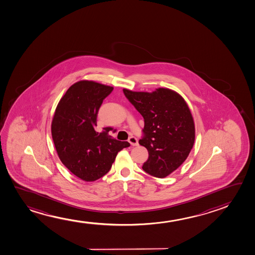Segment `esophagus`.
<instances>
[{
    "label": "esophagus",
    "mask_w": 255,
    "mask_h": 255,
    "mask_svg": "<svg viewBox=\"0 0 255 255\" xmlns=\"http://www.w3.org/2000/svg\"><path fill=\"white\" fill-rule=\"evenodd\" d=\"M128 141H129V143L131 144L132 146H138V145H139V143H138V140H137L136 138L134 136L129 137Z\"/></svg>",
    "instance_id": "obj_1"
}]
</instances>
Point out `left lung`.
Here are the masks:
<instances>
[{"label": "left lung", "instance_id": "1", "mask_svg": "<svg viewBox=\"0 0 255 255\" xmlns=\"http://www.w3.org/2000/svg\"><path fill=\"white\" fill-rule=\"evenodd\" d=\"M126 97L144 119L143 137L139 140L148 151L145 172L163 178L186 160L195 141L193 117L179 94L169 88L152 93L123 89Z\"/></svg>", "mask_w": 255, "mask_h": 255}]
</instances>
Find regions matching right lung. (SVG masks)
Masks as SVG:
<instances>
[{
	"mask_svg": "<svg viewBox=\"0 0 255 255\" xmlns=\"http://www.w3.org/2000/svg\"><path fill=\"white\" fill-rule=\"evenodd\" d=\"M114 87L81 80L69 87L58 102L51 122V135L62 163L80 179L93 182L111 169L119 151L128 141L112 138L104 128L99 133V109Z\"/></svg>",
	"mask_w": 255,
	"mask_h": 255,
	"instance_id": "right-lung-1",
	"label": "right lung"
}]
</instances>
